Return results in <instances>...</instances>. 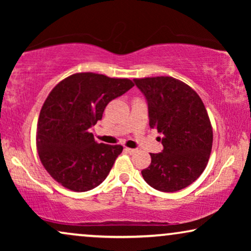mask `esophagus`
<instances>
[{
    "label": "esophagus",
    "mask_w": 251,
    "mask_h": 251,
    "mask_svg": "<svg viewBox=\"0 0 251 251\" xmlns=\"http://www.w3.org/2000/svg\"><path fill=\"white\" fill-rule=\"evenodd\" d=\"M125 151H126V153H129V154H135L137 152V150H135V149H128V147H126Z\"/></svg>",
    "instance_id": "1"
}]
</instances>
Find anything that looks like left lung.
Listing matches in <instances>:
<instances>
[{
    "label": "left lung",
    "mask_w": 251,
    "mask_h": 251,
    "mask_svg": "<svg viewBox=\"0 0 251 251\" xmlns=\"http://www.w3.org/2000/svg\"><path fill=\"white\" fill-rule=\"evenodd\" d=\"M149 108L151 128L162 135L163 150L151 153L142 170L150 186L161 192L187 187L203 173L212 147V128L201 98L184 82L170 76L133 80Z\"/></svg>",
    "instance_id": "1"
}]
</instances>
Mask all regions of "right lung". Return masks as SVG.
<instances>
[{"mask_svg": "<svg viewBox=\"0 0 251 251\" xmlns=\"http://www.w3.org/2000/svg\"><path fill=\"white\" fill-rule=\"evenodd\" d=\"M132 87L128 78L77 73L52 89L40 113L36 146L54 180L75 192L90 191L105 180L123 147L98 144L91 128L108 102Z\"/></svg>", "mask_w": 251, "mask_h": 251, "instance_id": "add662e5", "label": "right lung"}]
</instances>
